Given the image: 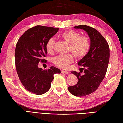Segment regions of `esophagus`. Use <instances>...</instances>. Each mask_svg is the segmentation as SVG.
I'll list each match as a JSON object with an SVG mask.
<instances>
[{
    "label": "esophagus",
    "instance_id": "1",
    "mask_svg": "<svg viewBox=\"0 0 123 123\" xmlns=\"http://www.w3.org/2000/svg\"><path fill=\"white\" fill-rule=\"evenodd\" d=\"M61 73L62 74H68V72L67 71H65V70H61Z\"/></svg>",
    "mask_w": 123,
    "mask_h": 123
}]
</instances>
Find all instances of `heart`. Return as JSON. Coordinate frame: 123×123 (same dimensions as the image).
I'll list each match as a JSON object with an SVG mask.
<instances>
[{
	"label": "heart",
	"mask_w": 123,
	"mask_h": 123,
	"mask_svg": "<svg viewBox=\"0 0 123 123\" xmlns=\"http://www.w3.org/2000/svg\"><path fill=\"white\" fill-rule=\"evenodd\" d=\"M59 37L69 44L68 50L77 58H81L87 53L90 47L89 38L86 36H80L79 32L72 30H68L62 32ZM55 41L51 38L46 44V51L49 53L53 52ZM74 60V57L70 53L58 55L52 59V63L62 68H68Z\"/></svg>",
	"instance_id": "b5f03b06"
}]
</instances>
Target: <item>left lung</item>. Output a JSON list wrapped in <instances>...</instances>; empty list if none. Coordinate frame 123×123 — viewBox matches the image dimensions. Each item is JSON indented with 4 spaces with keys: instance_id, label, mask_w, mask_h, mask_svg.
<instances>
[{
    "instance_id": "1",
    "label": "left lung",
    "mask_w": 123,
    "mask_h": 123,
    "mask_svg": "<svg viewBox=\"0 0 123 123\" xmlns=\"http://www.w3.org/2000/svg\"><path fill=\"white\" fill-rule=\"evenodd\" d=\"M74 28L84 30L90 40L89 52L78 63L83 66L84 74L81 75L80 72L72 71L78 80L76 85L68 87L73 95L81 97L95 91L104 78L109 64L110 49L106 40L95 29L84 25Z\"/></svg>"
}]
</instances>
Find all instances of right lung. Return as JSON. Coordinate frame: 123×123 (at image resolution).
Returning <instances> with one entry per match:
<instances>
[{
  "mask_svg": "<svg viewBox=\"0 0 123 123\" xmlns=\"http://www.w3.org/2000/svg\"><path fill=\"white\" fill-rule=\"evenodd\" d=\"M59 28L36 26L24 32L17 43L15 62L17 72L21 83L28 91L37 95L49 90L53 75L60 70L51 66L43 70L38 67L40 62L46 61V44L57 33Z\"/></svg>",
  "mask_w": 123,
  "mask_h": 123,
  "instance_id": "add662e5",
  "label": "right lung"
}]
</instances>
